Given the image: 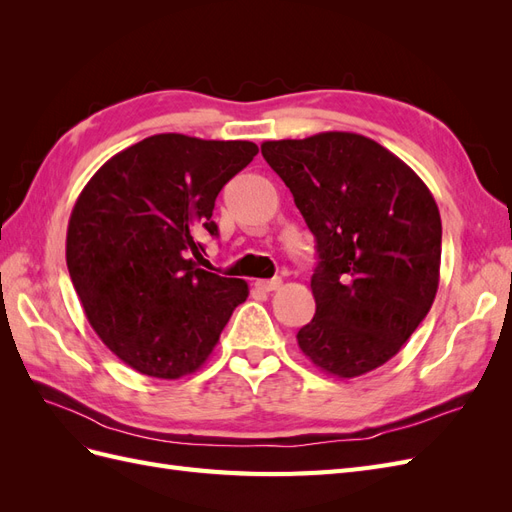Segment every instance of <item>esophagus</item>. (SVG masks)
Masks as SVG:
<instances>
[{
    "label": "esophagus",
    "instance_id": "obj_1",
    "mask_svg": "<svg viewBox=\"0 0 512 512\" xmlns=\"http://www.w3.org/2000/svg\"><path fill=\"white\" fill-rule=\"evenodd\" d=\"M254 286H256L258 290L271 292V290H277V288L282 286V280H280V277H273V280H256V282H254Z\"/></svg>",
    "mask_w": 512,
    "mask_h": 512
}]
</instances>
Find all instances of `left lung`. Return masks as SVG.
<instances>
[{"instance_id":"1","label":"left lung","mask_w":512,"mask_h":512,"mask_svg":"<svg viewBox=\"0 0 512 512\" xmlns=\"http://www.w3.org/2000/svg\"><path fill=\"white\" fill-rule=\"evenodd\" d=\"M260 149L316 237V314L297 333L299 348L324 374L363 376L393 359L436 299V200L406 162L363 134L320 132Z\"/></svg>"}]
</instances>
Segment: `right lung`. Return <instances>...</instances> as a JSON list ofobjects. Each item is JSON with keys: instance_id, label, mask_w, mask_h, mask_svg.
Wrapping results in <instances>:
<instances>
[{"instance_id": "obj_1", "label": "right lung", "mask_w": 512, "mask_h": 512, "mask_svg": "<svg viewBox=\"0 0 512 512\" xmlns=\"http://www.w3.org/2000/svg\"><path fill=\"white\" fill-rule=\"evenodd\" d=\"M250 141L153 134L100 166L68 222L66 262L91 329L138 374L177 380L205 365L250 288L200 269L213 207L254 160Z\"/></svg>"}]
</instances>
